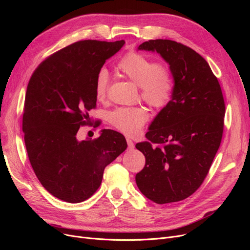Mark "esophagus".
I'll use <instances>...</instances> for the list:
<instances>
[{
	"label": "esophagus",
	"instance_id": "esophagus-1",
	"mask_svg": "<svg viewBox=\"0 0 250 250\" xmlns=\"http://www.w3.org/2000/svg\"><path fill=\"white\" fill-rule=\"evenodd\" d=\"M126 143H127V148L129 149V150H133L134 149V147H135V144H134V142L130 140V139H126Z\"/></svg>",
	"mask_w": 250,
	"mask_h": 250
}]
</instances>
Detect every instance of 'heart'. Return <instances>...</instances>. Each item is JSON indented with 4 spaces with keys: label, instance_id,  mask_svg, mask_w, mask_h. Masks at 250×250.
<instances>
[{
    "label": "heart",
    "instance_id": "b5f03b06",
    "mask_svg": "<svg viewBox=\"0 0 250 250\" xmlns=\"http://www.w3.org/2000/svg\"><path fill=\"white\" fill-rule=\"evenodd\" d=\"M118 69L141 89V96L149 105L162 108L171 97L172 81L168 70L137 52H130L120 62ZM109 85L107 70L101 69L96 78L95 94L98 100L106 98ZM109 122L127 136L138 134L149 118L148 111L141 106L118 107L109 113Z\"/></svg>",
    "mask_w": 250,
    "mask_h": 250
}]
</instances>
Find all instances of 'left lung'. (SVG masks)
<instances>
[{
    "label": "left lung",
    "mask_w": 250,
    "mask_h": 250,
    "mask_svg": "<svg viewBox=\"0 0 250 250\" xmlns=\"http://www.w3.org/2000/svg\"><path fill=\"white\" fill-rule=\"evenodd\" d=\"M138 50L157 52L173 78L171 99L149 125L136 148L146 158L136 175L141 192L156 204L188 198L206 178L220 147L225 103L207 61L188 46L168 39L143 42Z\"/></svg>",
    "instance_id": "obj_1"
}]
</instances>
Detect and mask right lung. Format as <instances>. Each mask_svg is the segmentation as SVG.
Wrapping results in <instances>:
<instances>
[{"mask_svg": "<svg viewBox=\"0 0 250 250\" xmlns=\"http://www.w3.org/2000/svg\"><path fill=\"white\" fill-rule=\"evenodd\" d=\"M125 41H82L43 61L26 91L23 133L33 171L42 187L71 204L89 199L101 185L104 168L127 147L125 138L102 129L99 138L79 141L95 108L96 78Z\"/></svg>", "mask_w": 250, "mask_h": 250, "instance_id": "1", "label": "right lung"}]
</instances>
